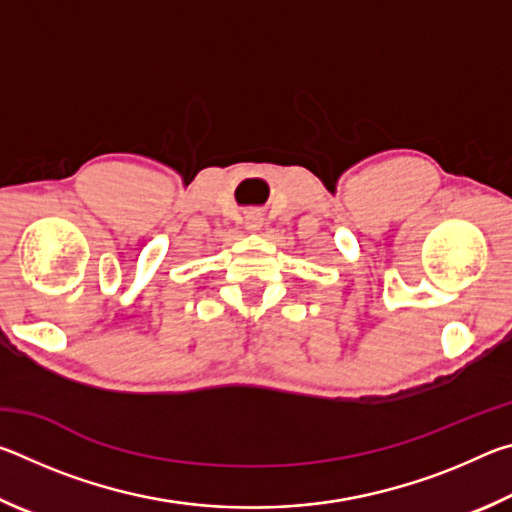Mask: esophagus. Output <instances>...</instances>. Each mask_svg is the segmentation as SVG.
Here are the masks:
<instances>
[{"label": "esophagus", "mask_w": 512, "mask_h": 512, "mask_svg": "<svg viewBox=\"0 0 512 512\" xmlns=\"http://www.w3.org/2000/svg\"><path fill=\"white\" fill-rule=\"evenodd\" d=\"M262 223H264V216H262V212L253 210V212H248V214H246V230H250V232H257L259 228H262Z\"/></svg>", "instance_id": "34e87169"}]
</instances>
